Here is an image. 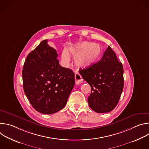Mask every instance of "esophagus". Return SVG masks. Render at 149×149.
Wrapping results in <instances>:
<instances>
[{
	"label": "esophagus",
	"mask_w": 149,
	"mask_h": 149,
	"mask_svg": "<svg viewBox=\"0 0 149 149\" xmlns=\"http://www.w3.org/2000/svg\"><path fill=\"white\" fill-rule=\"evenodd\" d=\"M75 83L77 85L81 84L83 82V79L82 78V77L78 72H76L75 74Z\"/></svg>",
	"instance_id": "obj_1"
}]
</instances>
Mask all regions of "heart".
I'll return each instance as SVG.
<instances>
[{"mask_svg":"<svg viewBox=\"0 0 149 149\" xmlns=\"http://www.w3.org/2000/svg\"><path fill=\"white\" fill-rule=\"evenodd\" d=\"M70 54L75 58L74 63L77 67L86 68L98 62L101 56V48L92 42H81L69 48L68 52L66 49L62 52L61 58L65 63L70 61Z\"/></svg>","mask_w":149,"mask_h":149,"instance_id":"obj_1","label":"heart"}]
</instances>
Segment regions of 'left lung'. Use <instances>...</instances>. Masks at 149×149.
Instances as JSON below:
<instances>
[{"label": "left lung", "mask_w": 149, "mask_h": 149, "mask_svg": "<svg viewBox=\"0 0 149 149\" xmlns=\"http://www.w3.org/2000/svg\"><path fill=\"white\" fill-rule=\"evenodd\" d=\"M79 74L91 87L88 98L90 107L98 113L112 111L120 100L124 87L123 67L110 46L100 61Z\"/></svg>", "instance_id": "left-lung-1"}]
</instances>
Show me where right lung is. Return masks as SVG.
I'll return each instance as SVG.
<instances>
[{
    "label": "right lung",
    "instance_id": "add662e5",
    "mask_svg": "<svg viewBox=\"0 0 149 149\" xmlns=\"http://www.w3.org/2000/svg\"><path fill=\"white\" fill-rule=\"evenodd\" d=\"M56 49L42 40L30 52L24 65L23 87L32 107L38 112L51 114L62 109L75 85V75L62 67Z\"/></svg>",
    "mask_w": 149,
    "mask_h": 149
}]
</instances>
